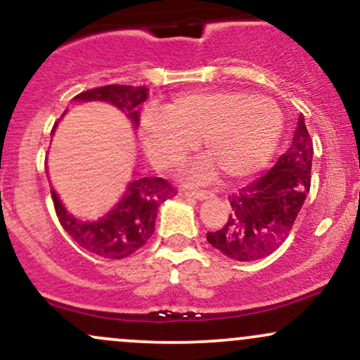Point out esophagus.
Instances as JSON below:
<instances>
[{
    "label": "esophagus",
    "instance_id": "1",
    "mask_svg": "<svg viewBox=\"0 0 360 360\" xmlns=\"http://www.w3.org/2000/svg\"><path fill=\"white\" fill-rule=\"evenodd\" d=\"M184 196L193 198V200H200V201H203V200H208V198H210V193H206V191H186V193H184Z\"/></svg>",
    "mask_w": 360,
    "mask_h": 360
}]
</instances>
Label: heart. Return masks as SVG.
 I'll return each mask as SVG.
<instances>
[{"label":"heart","instance_id":"heart-1","mask_svg":"<svg viewBox=\"0 0 360 360\" xmlns=\"http://www.w3.org/2000/svg\"><path fill=\"white\" fill-rule=\"evenodd\" d=\"M284 128L274 100L240 89L193 91L176 96L166 111H143L139 123L146 154L155 167L171 171L203 143L208 155L184 171L188 184H208L220 174L245 179L269 164Z\"/></svg>","mask_w":360,"mask_h":360}]
</instances>
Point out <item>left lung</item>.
<instances>
[{
	"mask_svg": "<svg viewBox=\"0 0 360 360\" xmlns=\"http://www.w3.org/2000/svg\"><path fill=\"white\" fill-rule=\"evenodd\" d=\"M313 142L300 115L291 146L269 172L230 194L232 210L220 230L206 233L229 259L250 262L267 257L288 238L311 179Z\"/></svg>",
	"mask_w": 360,
	"mask_h": 360,
	"instance_id": "1",
	"label": "left lung"
}]
</instances>
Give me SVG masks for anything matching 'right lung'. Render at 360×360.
<instances>
[{
  "label": "right lung",
  "instance_id": "add662e5",
  "mask_svg": "<svg viewBox=\"0 0 360 360\" xmlns=\"http://www.w3.org/2000/svg\"><path fill=\"white\" fill-rule=\"evenodd\" d=\"M146 86L110 84L77 94L74 101H105L127 115L131 125H139L140 105L147 100ZM57 127V125H56ZM53 127V130H56ZM52 130V134H53ZM172 186L162 177L139 176L128 183L118 203L96 220H81L68 212L52 189V200L62 229L77 245L105 259H123L137 252L152 237L157 210L171 198Z\"/></svg>",
  "mask_w": 360,
  "mask_h": 360
}]
</instances>
